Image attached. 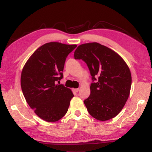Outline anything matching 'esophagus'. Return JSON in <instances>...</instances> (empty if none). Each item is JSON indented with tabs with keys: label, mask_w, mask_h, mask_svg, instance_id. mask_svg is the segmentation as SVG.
<instances>
[{
	"label": "esophagus",
	"mask_w": 152,
	"mask_h": 152,
	"mask_svg": "<svg viewBox=\"0 0 152 152\" xmlns=\"http://www.w3.org/2000/svg\"><path fill=\"white\" fill-rule=\"evenodd\" d=\"M72 90H73V91H74V92H78V91H79V88H77V89H73Z\"/></svg>",
	"instance_id": "34e87169"
}]
</instances>
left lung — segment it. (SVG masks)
I'll use <instances>...</instances> for the list:
<instances>
[{"label": "left lung", "mask_w": 152, "mask_h": 152, "mask_svg": "<svg viewBox=\"0 0 152 152\" xmlns=\"http://www.w3.org/2000/svg\"><path fill=\"white\" fill-rule=\"evenodd\" d=\"M74 59L86 63L92 80L91 94L84 104L92 117L99 121L115 117L124 108L130 94L131 74L124 59L112 50L97 42L80 45Z\"/></svg>", "instance_id": "8db88e82"}]
</instances>
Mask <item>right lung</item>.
Wrapping results in <instances>:
<instances>
[{
  "label": "right lung",
  "mask_w": 152,
  "mask_h": 152,
  "mask_svg": "<svg viewBox=\"0 0 152 152\" xmlns=\"http://www.w3.org/2000/svg\"><path fill=\"white\" fill-rule=\"evenodd\" d=\"M76 46L57 42L46 43L31 55L23 68L21 86L25 99L44 121H59L68 111L73 93L56 83L63 78L66 57Z\"/></svg>",
  "instance_id": "right-lung-1"
}]
</instances>
